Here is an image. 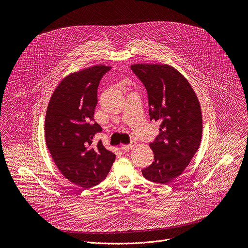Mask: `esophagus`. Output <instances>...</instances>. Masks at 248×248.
Masks as SVG:
<instances>
[{
    "mask_svg": "<svg viewBox=\"0 0 248 248\" xmlns=\"http://www.w3.org/2000/svg\"><path fill=\"white\" fill-rule=\"evenodd\" d=\"M134 145H135V142H134V141H131V142H130L129 144H122V145H121V148H122L124 151H128V150H130Z\"/></svg>",
    "mask_w": 248,
    "mask_h": 248,
    "instance_id": "obj_1",
    "label": "esophagus"
}]
</instances>
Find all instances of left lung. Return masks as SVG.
Segmentation results:
<instances>
[{
    "instance_id": "left-lung-1",
    "label": "left lung",
    "mask_w": 248,
    "mask_h": 248,
    "mask_svg": "<svg viewBox=\"0 0 248 248\" xmlns=\"http://www.w3.org/2000/svg\"><path fill=\"white\" fill-rule=\"evenodd\" d=\"M130 68L147 90L150 120L161 123L159 135L149 144L154 162L142 174L150 182L166 185L182 174L199 148L200 104L187 79L174 67L135 63Z\"/></svg>"
}]
</instances>
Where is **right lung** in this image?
<instances>
[{"instance_id": "right-lung-1", "label": "right lung", "mask_w": 248, "mask_h": 248, "mask_svg": "<svg viewBox=\"0 0 248 248\" xmlns=\"http://www.w3.org/2000/svg\"><path fill=\"white\" fill-rule=\"evenodd\" d=\"M109 65H94L66 76L55 89L45 118L48 150L65 179L90 188L109 173L116 155L102 141L93 143L102 127L94 123L97 89Z\"/></svg>"}]
</instances>
